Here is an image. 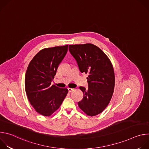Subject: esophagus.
<instances>
[{"mask_svg":"<svg viewBox=\"0 0 149 149\" xmlns=\"http://www.w3.org/2000/svg\"><path fill=\"white\" fill-rule=\"evenodd\" d=\"M68 91H69V93H71V92H72V91H74V88H68Z\"/></svg>","mask_w":149,"mask_h":149,"instance_id":"1","label":"esophagus"}]
</instances>
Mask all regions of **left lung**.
<instances>
[{
	"label": "left lung",
	"mask_w": 149,
	"mask_h": 149,
	"mask_svg": "<svg viewBox=\"0 0 149 149\" xmlns=\"http://www.w3.org/2000/svg\"><path fill=\"white\" fill-rule=\"evenodd\" d=\"M69 50L79 71L88 74V88L79 87L84 95L78 105L87 115L97 116L107 107L113 94L115 75L111 62L100 48L92 44L70 45Z\"/></svg>",
	"instance_id": "obj_1"
}]
</instances>
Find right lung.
<instances>
[{"label":"right lung","instance_id":"right-lung-1","mask_svg":"<svg viewBox=\"0 0 149 149\" xmlns=\"http://www.w3.org/2000/svg\"><path fill=\"white\" fill-rule=\"evenodd\" d=\"M67 51L68 45L44 48L35 55L28 67L25 91L35 111L44 116H50L56 111L68 93L67 88L51 85Z\"/></svg>","mask_w":149,"mask_h":149}]
</instances>
